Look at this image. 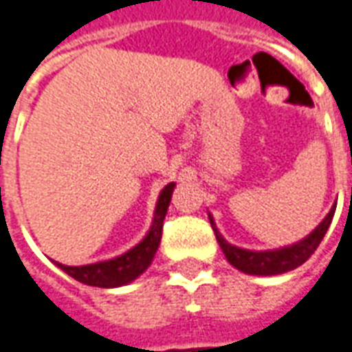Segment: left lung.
<instances>
[{
    "label": "left lung",
    "mask_w": 352,
    "mask_h": 352,
    "mask_svg": "<svg viewBox=\"0 0 352 352\" xmlns=\"http://www.w3.org/2000/svg\"><path fill=\"white\" fill-rule=\"evenodd\" d=\"M333 213H336V206L330 209V213L326 214L324 221L320 222L305 239L290 245V247L275 249V251H245V249L234 247L219 234L211 214H209V222L213 226L214 236H217V241L221 245L224 256L234 267H237L239 272L249 273V275H279V273L296 270L298 265H302L313 252L317 251L326 230L330 228Z\"/></svg>",
    "instance_id": "left-lung-1"
}]
</instances>
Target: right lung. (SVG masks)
<instances>
[{
  "mask_svg": "<svg viewBox=\"0 0 352 352\" xmlns=\"http://www.w3.org/2000/svg\"><path fill=\"white\" fill-rule=\"evenodd\" d=\"M173 188H175V183H169L168 186H164L158 204H156V209H154L153 226L148 230L145 239L135 245L133 249L113 260H105V262H96V264L88 265H64L56 262L58 267L64 270L73 279L90 285V287L115 288L138 279L139 275L151 265L154 254L158 251V245H160L162 239V226H164V219L168 213Z\"/></svg>",
  "mask_w": 352,
  "mask_h": 352,
  "instance_id": "1",
  "label": "right lung"
}]
</instances>
